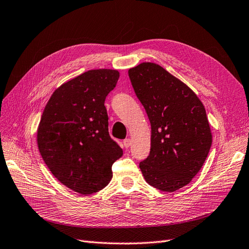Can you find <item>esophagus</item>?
I'll return each mask as SVG.
<instances>
[{
  "instance_id": "34e87169",
  "label": "esophagus",
  "mask_w": 249,
  "mask_h": 249,
  "mask_svg": "<svg viewBox=\"0 0 249 249\" xmlns=\"http://www.w3.org/2000/svg\"><path fill=\"white\" fill-rule=\"evenodd\" d=\"M132 144V141H131V139H124V146L125 147V148H127V147H130V145Z\"/></svg>"
}]
</instances>
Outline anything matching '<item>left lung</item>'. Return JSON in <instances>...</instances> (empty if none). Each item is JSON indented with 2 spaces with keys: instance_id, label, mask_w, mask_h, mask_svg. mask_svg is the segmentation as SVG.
<instances>
[{
  "instance_id": "1",
  "label": "left lung",
  "mask_w": 249,
  "mask_h": 249,
  "mask_svg": "<svg viewBox=\"0 0 249 249\" xmlns=\"http://www.w3.org/2000/svg\"><path fill=\"white\" fill-rule=\"evenodd\" d=\"M129 77L152 126L142 175L157 189L177 191L196 176L212 145L206 109L189 87L156 63L130 69Z\"/></svg>"
}]
</instances>
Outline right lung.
Instances as JSON below:
<instances>
[{"label":"right lung","mask_w":249,"mask_h":249,"mask_svg":"<svg viewBox=\"0 0 249 249\" xmlns=\"http://www.w3.org/2000/svg\"><path fill=\"white\" fill-rule=\"evenodd\" d=\"M119 72L92 70L60 86L43 110L37 144L54 177L70 189L89 195L112 178V165L123 149L108 130L106 96Z\"/></svg>","instance_id":"1"}]
</instances>
